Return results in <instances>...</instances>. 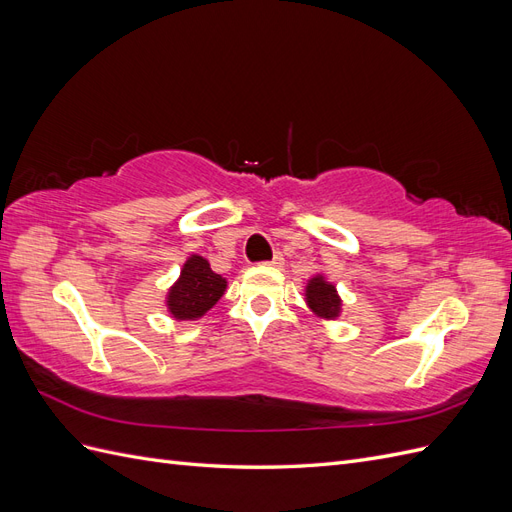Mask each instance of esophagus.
Returning <instances> with one entry per match:
<instances>
[{"instance_id":"1","label":"esophagus","mask_w":512,"mask_h":512,"mask_svg":"<svg viewBox=\"0 0 512 512\" xmlns=\"http://www.w3.org/2000/svg\"><path fill=\"white\" fill-rule=\"evenodd\" d=\"M267 265H271V267H282V265H284V258H282V254H275V256H273V260H271V262H267Z\"/></svg>"}]
</instances>
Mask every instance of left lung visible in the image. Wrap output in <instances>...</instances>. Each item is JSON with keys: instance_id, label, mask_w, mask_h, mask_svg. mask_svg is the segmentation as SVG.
Returning a JSON list of instances; mask_svg holds the SVG:
<instances>
[{"instance_id": "1", "label": "left lung", "mask_w": 512, "mask_h": 512, "mask_svg": "<svg viewBox=\"0 0 512 512\" xmlns=\"http://www.w3.org/2000/svg\"><path fill=\"white\" fill-rule=\"evenodd\" d=\"M305 303L312 309L314 316L322 320H337L339 314H342V299H339L337 288L322 273L307 280Z\"/></svg>"}]
</instances>
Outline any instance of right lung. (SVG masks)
Returning a JSON list of instances; mask_svg holds the SVG:
<instances>
[{"mask_svg": "<svg viewBox=\"0 0 512 512\" xmlns=\"http://www.w3.org/2000/svg\"><path fill=\"white\" fill-rule=\"evenodd\" d=\"M226 286L228 282L211 269L207 258L192 254L183 262L179 280L168 288V314L175 320H198L224 297Z\"/></svg>", "mask_w": 512, "mask_h": 512, "instance_id": "right-lung-1", "label": "right lung"}]
</instances>
